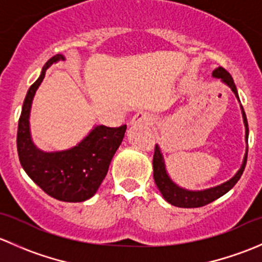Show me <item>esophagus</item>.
<instances>
[{
    "label": "esophagus",
    "mask_w": 262,
    "mask_h": 262,
    "mask_svg": "<svg viewBox=\"0 0 262 262\" xmlns=\"http://www.w3.org/2000/svg\"><path fill=\"white\" fill-rule=\"evenodd\" d=\"M153 121L152 115L147 112H138L136 115L132 118V124L137 125V124H141V125H148Z\"/></svg>",
    "instance_id": "34e87169"
}]
</instances>
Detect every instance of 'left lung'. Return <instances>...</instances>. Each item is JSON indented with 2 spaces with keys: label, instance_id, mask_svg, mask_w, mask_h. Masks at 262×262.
<instances>
[{
  "label": "left lung",
  "instance_id": "8db88e82",
  "mask_svg": "<svg viewBox=\"0 0 262 262\" xmlns=\"http://www.w3.org/2000/svg\"><path fill=\"white\" fill-rule=\"evenodd\" d=\"M213 76L216 78H221L224 83L228 84V86L231 87L232 91L234 92L237 99H239L236 84H234L233 82V78H232V76L229 75L223 67L216 68L213 72ZM242 115H244V121L246 126V141L248 142V124L244 107H242ZM246 162H247V152H246L245 155L244 163H242L241 168H239L238 172H237L231 180L219 185V186L210 187V189L202 190V191H190V190L181 189V187H179L175 182L171 180L170 176L166 172L165 162H163V157L162 153H161L160 150V147L156 144L155 155H153V179H155L156 185H157L158 190L161 191L162 196L165 198L166 202H168L170 204L179 208H200L209 204V203H212L215 199H218V198H221L222 195H224L226 192H228L229 190L237 184V181L241 179L246 167Z\"/></svg>",
  "mask_w": 262,
  "mask_h": 262
}]
</instances>
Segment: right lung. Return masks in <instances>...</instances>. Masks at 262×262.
<instances>
[{
    "instance_id": "right-lung-1",
    "label": "right lung",
    "mask_w": 262,
    "mask_h": 262,
    "mask_svg": "<svg viewBox=\"0 0 262 262\" xmlns=\"http://www.w3.org/2000/svg\"><path fill=\"white\" fill-rule=\"evenodd\" d=\"M64 59L62 54L52 57L43 67L40 77L29 89L24 100L17 126V153L21 166L44 192L60 202H84L96 194L106 176L109 165L120 146L126 125L110 128L97 125L71 149L43 152L34 146L29 129L31 102L39 84L52 63Z\"/></svg>"
}]
</instances>
